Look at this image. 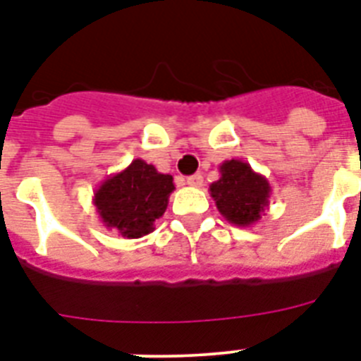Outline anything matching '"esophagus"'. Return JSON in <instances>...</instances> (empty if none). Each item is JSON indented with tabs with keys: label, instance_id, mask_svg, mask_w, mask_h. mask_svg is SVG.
Segmentation results:
<instances>
[{
	"label": "esophagus",
	"instance_id": "1",
	"mask_svg": "<svg viewBox=\"0 0 361 361\" xmlns=\"http://www.w3.org/2000/svg\"><path fill=\"white\" fill-rule=\"evenodd\" d=\"M202 183H204V180L200 174L189 176V178H187V185L189 187H202Z\"/></svg>",
	"mask_w": 361,
	"mask_h": 361
}]
</instances>
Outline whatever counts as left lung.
Wrapping results in <instances>:
<instances>
[{
	"mask_svg": "<svg viewBox=\"0 0 361 361\" xmlns=\"http://www.w3.org/2000/svg\"><path fill=\"white\" fill-rule=\"evenodd\" d=\"M219 180L209 185V195L219 214L236 226L258 223L269 206V181L240 159L219 164Z\"/></svg>",
	"mask_w": 361,
	"mask_h": 361,
	"instance_id": "obj_1",
	"label": "left lung"
}]
</instances>
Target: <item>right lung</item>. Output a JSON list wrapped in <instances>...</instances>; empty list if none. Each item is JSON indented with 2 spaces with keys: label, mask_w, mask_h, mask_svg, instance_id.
Instances as JSON below:
<instances>
[{
  "label": "right lung",
  "mask_w": 361,
  "mask_h": 361,
  "mask_svg": "<svg viewBox=\"0 0 361 361\" xmlns=\"http://www.w3.org/2000/svg\"><path fill=\"white\" fill-rule=\"evenodd\" d=\"M174 189L172 176L135 159L127 169L101 181L93 192V206L109 231L135 240L153 232V223L163 217Z\"/></svg>",
  "instance_id": "right-lung-1"
}]
</instances>
